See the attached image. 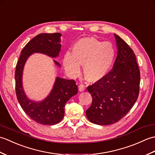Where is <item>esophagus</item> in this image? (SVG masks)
<instances>
[{"label":"esophagus","instance_id":"1","mask_svg":"<svg viewBox=\"0 0 155 155\" xmlns=\"http://www.w3.org/2000/svg\"><path fill=\"white\" fill-rule=\"evenodd\" d=\"M84 89H85L84 85H83V84H80L79 86H78V91H79L80 92L84 91Z\"/></svg>","mask_w":155,"mask_h":155}]
</instances>
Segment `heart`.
Masks as SVG:
<instances>
[{"mask_svg":"<svg viewBox=\"0 0 155 155\" xmlns=\"http://www.w3.org/2000/svg\"><path fill=\"white\" fill-rule=\"evenodd\" d=\"M115 51L109 42H101L93 37L83 38L74 45L72 53L64 56V68L68 75L75 77L83 65L85 78L90 83L104 78L113 64Z\"/></svg>","mask_w":155,"mask_h":155,"instance_id":"b5f03b06","label":"heart"}]
</instances>
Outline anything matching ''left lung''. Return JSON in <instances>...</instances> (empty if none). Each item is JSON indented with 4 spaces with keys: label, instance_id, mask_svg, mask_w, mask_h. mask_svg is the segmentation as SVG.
I'll return each mask as SVG.
<instances>
[{
    "label": "left lung",
    "instance_id": "8db88e82",
    "mask_svg": "<svg viewBox=\"0 0 155 155\" xmlns=\"http://www.w3.org/2000/svg\"><path fill=\"white\" fill-rule=\"evenodd\" d=\"M114 35L118 51L113 69L87 87L93 103L86 111L87 117L99 125L120 120L133 107L139 93L140 77L135 54L119 36Z\"/></svg>",
    "mask_w": 155,
    "mask_h": 155
}]
</instances>
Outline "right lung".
I'll list each match as a JSON object with an SVG mask.
<instances>
[{
    "instance_id": "1",
    "label": "right lung",
    "mask_w": 155,
    "mask_h": 155,
    "mask_svg": "<svg viewBox=\"0 0 155 155\" xmlns=\"http://www.w3.org/2000/svg\"><path fill=\"white\" fill-rule=\"evenodd\" d=\"M61 33H41L29 41L21 51L15 70L16 94L22 108L31 119L44 125H53L62 120L64 106L78 93L74 80L56 77L52 90L45 99L35 101L26 94L22 85L23 70L26 62L33 53H41L51 58L58 57L61 51ZM58 67L61 64L53 60Z\"/></svg>"
}]
</instances>
